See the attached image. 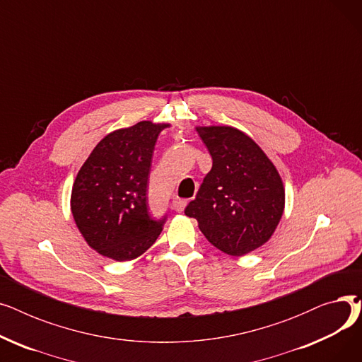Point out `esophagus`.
Segmentation results:
<instances>
[{"mask_svg":"<svg viewBox=\"0 0 362 362\" xmlns=\"http://www.w3.org/2000/svg\"><path fill=\"white\" fill-rule=\"evenodd\" d=\"M171 206L176 213H182L186 206V201L180 199V198H173V202H171Z\"/></svg>","mask_w":362,"mask_h":362,"instance_id":"esophagus-1","label":"esophagus"}]
</instances>
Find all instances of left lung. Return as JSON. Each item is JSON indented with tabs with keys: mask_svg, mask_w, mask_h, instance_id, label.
I'll return each mask as SVG.
<instances>
[{
	"mask_svg": "<svg viewBox=\"0 0 362 362\" xmlns=\"http://www.w3.org/2000/svg\"><path fill=\"white\" fill-rule=\"evenodd\" d=\"M168 126L145 120L114 130L81 167L71 187V214L98 254L135 259L160 236L165 217L151 218L146 192L156 142Z\"/></svg>",
	"mask_w": 362,
	"mask_h": 362,
	"instance_id": "8db88e82",
	"label": "left lung"
}]
</instances>
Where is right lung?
I'll use <instances>...</instances> for the list:
<instances>
[{
    "mask_svg": "<svg viewBox=\"0 0 362 362\" xmlns=\"http://www.w3.org/2000/svg\"><path fill=\"white\" fill-rule=\"evenodd\" d=\"M213 158L197 198L185 214L220 251L242 257L267 242L283 216L284 187L277 168L243 132L197 127Z\"/></svg>",
    "mask_w": 362,
    "mask_h": 362,
    "instance_id": "right-lung-1",
    "label": "right lung"
}]
</instances>
